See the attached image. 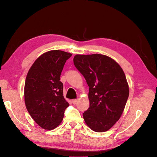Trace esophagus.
I'll list each match as a JSON object with an SVG mask.
<instances>
[{"label": "esophagus", "mask_w": 157, "mask_h": 157, "mask_svg": "<svg viewBox=\"0 0 157 157\" xmlns=\"http://www.w3.org/2000/svg\"><path fill=\"white\" fill-rule=\"evenodd\" d=\"M77 101H78V99H72V103H76Z\"/></svg>", "instance_id": "34e87169"}]
</instances>
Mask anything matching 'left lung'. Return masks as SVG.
<instances>
[{
    "label": "left lung",
    "instance_id": "1",
    "mask_svg": "<svg viewBox=\"0 0 157 157\" xmlns=\"http://www.w3.org/2000/svg\"><path fill=\"white\" fill-rule=\"evenodd\" d=\"M73 63L89 86L84 121L95 132H106L119 120L129 96L124 71L115 60L98 54L76 55Z\"/></svg>",
    "mask_w": 157,
    "mask_h": 157
}]
</instances>
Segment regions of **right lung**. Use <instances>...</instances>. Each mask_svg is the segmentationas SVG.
I'll return each instance as SVG.
<instances>
[{
    "mask_svg": "<svg viewBox=\"0 0 157 157\" xmlns=\"http://www.w3.org/2000/svg\"><path fill=\"white\" fill-rule=\"evenodd\" d=\"M72 54L51 50L41 55L28 72L25 83L26 108L38 124L53 130L62 121L69 104L63 97L60 76L64 65Z\"/></svg>",
    "mask_w": 157,
    "mask_h": 157,
    "instance_id": "obj_1",
    "label": "right lung"
}]
</instances>
